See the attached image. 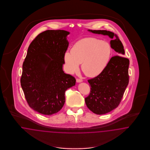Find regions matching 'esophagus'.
I'll list each match as a JSON object with an SVG mask.
<instances>
[{"label": "esophagus", "mask_w": 150, "mask_h": 150, "mask_svg": "<svg viewBox=\"0 0 150 150\" xmlns=\"http://www.w3.org/2000/svg\"><path fill=\"white\" fill-rule=\"evenodd\" d=\"M82 81V80L80 79H76V82H81Z\"/></svg>", "instance_id": "34e87169"}]
</instances>
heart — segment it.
<instances>
[{
  "label": "heart",
  "instance_id": "obj_1",
  "mask_svg": "<svg viewBox=\"0 0 150 150\" xmlns=\"http://www.w3.org/2000/svg\"><path fill=\"white\" fill-rule=\"evenodd\" d=\"M112 53V48L108 42L96 38H85L73 45L70 53L64 55L66 70L74 74L81 64L83 73L87 76L99 75L107 68Z\"/></svg>",
  "mask_w": 150,
  "mask_h": 150
}]
</instances>
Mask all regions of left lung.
Here are the masks:
<instances>
[{
    "label": "left lung",
    "mask_w": 150,
    "mask_h": 150,
    "mask_svg": "<svg viewBox=\"0 0 150 150\" xmlns=\"http://www.w3.org/2000/svg\"><path fill=\"white\" fill-rule=\"evenodd\" d=\"M88 31L111 38L110 45L116 54L110 58L102 73L88 80L91 90L85 98L86 105L93 113L101 115L109 113L120 104L129 81V60L123 57L124 47L117 35L107 30Z\"/></svg>",
    "instance_id": "obj_1"
}]
</instances>
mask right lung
Instances as JSON below:
<instances>
[{"mask_svg": "<svg viewBox=\"0 0 150 150\" xmlns=\"http://www.w3.org/2000/svg\"><path fill=\"white\" fill-rule=\"evenodd\" d=\"M69 34L64 30H47L28 47L20 83L28 105L40 113L58 112L65 101V91L75 85V78L63 70Z\"/></svg>", "mask_w": 150, "mask_h": 150, "instance_id": "1", "label": "right lung"}]
</instances>
